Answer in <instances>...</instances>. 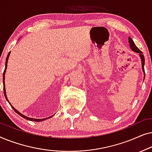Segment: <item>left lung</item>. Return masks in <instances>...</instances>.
I'll return each instance as SVG.
<instances>
[{"mask_svg": "<svg viewBox=\"0 0 152 152\" xmlns=\"http://www.w3.org/2000/svg\"><path fill=\"white\" fill-rule=\"evenodd\" d=\"M129 47L133 51L135 52V53H137L139 54V56L140 57L141 59V64H142V72H144V79H145V69H144V66H145V57L144 55H142V53L141 52V50H140L134 42V41L132 40V39L131 37H129Z\"/></svg>", "mask_w": 152, "mask_h": 152, "instance_id": "obj_1", "label": "left lung"}]
</instances>
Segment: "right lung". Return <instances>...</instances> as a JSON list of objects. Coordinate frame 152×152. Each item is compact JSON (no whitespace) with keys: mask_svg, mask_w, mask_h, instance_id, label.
<instances>
[{"mask_svg":"<svg viewBox=\"0 0 152 152\" xmlns=\"http://www.w3.org/2000/svg\"><path fill=\"white\" fill-rule=\"evenodd\" d=\"M10 53H11V52H10V53H8V55H7V58H6V61H5V70H4V72H3V91H4V95H5V97L6 99H7V101L8 102H9L10 104L11 105V107H12V109H14V111H15L16 113L18 114V115H20V116H21V117H23V118H25V119H26V120H30V121H34V122H41V121H43V120H46V119H48V118H52V117H53V115H51V116H50V117L47 118H43V119H36V118H29V117H27V116L24 115H23V114H22L21 113H20L19 111H17V110H16V109H15V108H14V107H13V106H12V105L11 104V103L10 102L9 100H8V99H7V94H6V91H5V72H6V69H7V61H8V59H9V57H10Z\"/></svg>","mask_w":152,"mask_h":152,"instance_id":"right-lung-1","label":"right lung"}]
</instances>
